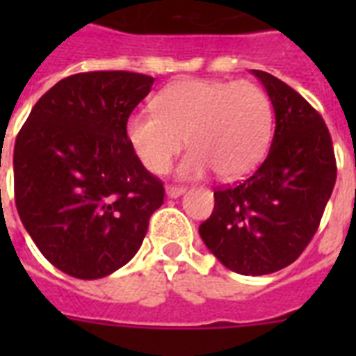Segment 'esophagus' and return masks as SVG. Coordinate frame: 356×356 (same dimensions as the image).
<instances>
[{"label":"esophagus","instance_id":"esophagus-1","mask_svg":"<svg viewBox=\"0 0 356 356\" xmlns=\"http://www.w3.org/2000/svg\"><path fill=\"white\" fill-rule=\"evenodd\" d=\"M184 192H186V188H183V186H173V184L166 186L168 197H179V195H183Z\"/></svg>","mask_w":356,"mask_h":356}]
</instances>
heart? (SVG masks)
<instances>
[{"label": "heart", "mask_w": 356, "mask_h": 356, "mask_svg": "<svg viewBox=\"0 0 356 356\" xmlns=\"http://www.w3.org/2000/svg\"><path fill=\"white\" fill-rule=\"evenodd\" d=\"M153 113L129 116L125 138L147 172L161 175L183 144L190 151L177 173L195 179L214 170L220 179L251 172L264 156L273 129L268 94L248 81H179L153 99Z\"/></svg>", "instance_id": "heart-1"}]
</instances>
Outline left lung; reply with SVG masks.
<instances>
[{
	"instance_id": "obj_1",
	"label": "left lung",
	"mask_w": 356,
	"mask_h": 356,
	"mask_svg": "<svg viewBox=\"0 0 356 356\" xmlns=\"http://www.w3.org/2000/svg\"><path fill=\"white\" fill-rule=\"evenodd\" d=\"M251 74L273 105L271 147L251 177L214 192V211L200 234L231 271L268 275L292 264L318 231L337 183V161L318 111L268 72Z\"/></svg>"
}]
</instances>
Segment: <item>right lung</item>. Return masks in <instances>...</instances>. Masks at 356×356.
Wrapping results in <instances>:
<instances>
[{
	"label": "right lung",
	"mask_w": 356,
	"mask_h": 356,
	"mask_svg": "<svg viewBox=\"0 0 356 356\" xmlns=\"http://www.w3.org/2000/svg\"><path fill=\"white\" fill-rule=\"evenodd\" d=\"M153 77L86 72L36 102L14 145V200L40 253L77 279L120 270L164 201L161 179L134 156L125 123Z\"/></svg>",
	"instance_id": "right-lung-1"
}]
</instances>
